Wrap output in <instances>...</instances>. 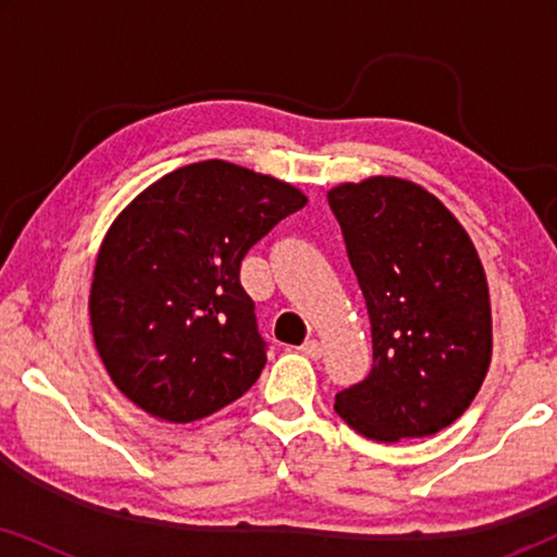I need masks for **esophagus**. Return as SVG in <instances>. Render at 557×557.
I'll list each match as a JSON object with an SVG mask.
<instances>
[{
  "instance_id": "1",
  "label": "esophagus",
  "mask_w": 557,
  "mask_h": 557,
  "mask_svg": "<svg viewBox=\"0 0 557 557\" xmlns=\"http://www.w3.org/2000/svg\"><path fill=\"white\" fill-rule=\"evenodd\" d=\"M304 355L307 357H311V360H319V357L324 355V347H322V342H317V339H307L304 342V345L299 347Z\"/></svg>"
}]
</instances>
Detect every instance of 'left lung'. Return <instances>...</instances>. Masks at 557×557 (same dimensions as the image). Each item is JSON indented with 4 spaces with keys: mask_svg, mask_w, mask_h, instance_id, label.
I'll use <instances>...</instances> for the list:
<instances>
[{
    "mask_svg": "<svg viewBox=\"0 0 557 557\" xmlns=\"http://www.w3.org/2000/svg\"><path fill=\"white\" fill-rule=\"evenodd\" d=\"M362 288L370 375L334 410L364 438L444 431L471 406L492 360L484 265L459 220L416 182L370 177L326 193Z\"/></svg>",
    "mask_w": 557,
    "mask_h": 557,
    "instance_id": "obj_1",
    "label": "left lung"
}]
</instances>
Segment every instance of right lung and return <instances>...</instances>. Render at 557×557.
<instances>
[{
	"label": "right lung",
	"instance_id": "add662e5",
	"mask_svg": "<svg viewBox=\"0 0 557 557\" xmlns=\"http://www.w3.org/2000/svg\"><path fill=\"white\" fill-rule=\"evenodd\" d=\"M307 205L288 182L208 159L149 185L113 220L90 284V326L113 385L170 423L238 400L265 364L240 261Z\"/></svg>",
	"mask_w": 557,
	"mask_h": 557
}]
</instances>
